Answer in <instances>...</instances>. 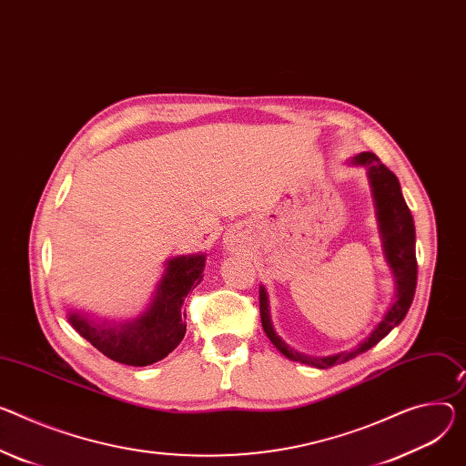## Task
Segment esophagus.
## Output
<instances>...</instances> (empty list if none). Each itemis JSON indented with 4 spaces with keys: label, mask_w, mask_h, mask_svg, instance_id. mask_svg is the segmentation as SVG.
Here are the masks:
<instances>
[{
    "label": "esophagus",
    "mask_w": 466,
    "mask_h": 466,
    "mask_svg": "<svg viewBox=\"0 0 466 466\" xmlns=\"http://www.w3.org/2000/svg\"><path fill=\"white\" fill-rule=\"evenodd\" d=\"M234 243H236V239H234Z\"/></svg>",
    "instance_id": "obj_1"
}]
</instances>
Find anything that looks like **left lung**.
<instances>
[{
	"label": "left lung",
	"instance_id": "8db88e82",
	"mask_svg": "<svg viewBox=\"0 0 466 466\" xmlns=\"http://www.w3.org/2000/svg\"><path fill=\"white\" fill-rule=\"evenodd\" d=\"M353 165H362L368 171V180L371 186L375 209H377V221H379V232L380 239H383V248L387 262L394 273L396 279V301L385 314L383 321H380L373 332L360 342L355 350L338 353L332 357H310L305 353H299L291 350L282 338L275 332L271 318H269V301H268V291L264 286H260V318L262 327L271 340V344L289 360H298L319 370L330 368L334 364H342L357 355L371 350L375 344H379L383 338L403 321L407 316L414 291H416V250H414V223L410 209L405 204V198L401 195L400 182L396 175L390 171L389 167L380 163V159L373 152H360L351 159Z\"/></svg>",
	"mask_w": 466,
	"mask_h": 466
}]
</instances>
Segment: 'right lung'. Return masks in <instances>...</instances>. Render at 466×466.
Listing matches in <instances>:
<instances>
[{
    "label": "right lung",
    "mask_w": 466,
    "mask_h": 466,
    "mask_svg": "<svg viewBox=\"0 0 466 466\" xmlns=\"http://www.w3.org/2000/svg\"><path fill=\"white\" fill-rule=\"evenodd\" d=\"M204 255L177 257L167 262L156 295L137 319L118 327L95 323L76 314L68 316L72 327L107 359L126 366H148L171 353L186 334L184 299L200 284Z\"/></svg>",
    "instance_id": "add662e5"
}]
</instances>
